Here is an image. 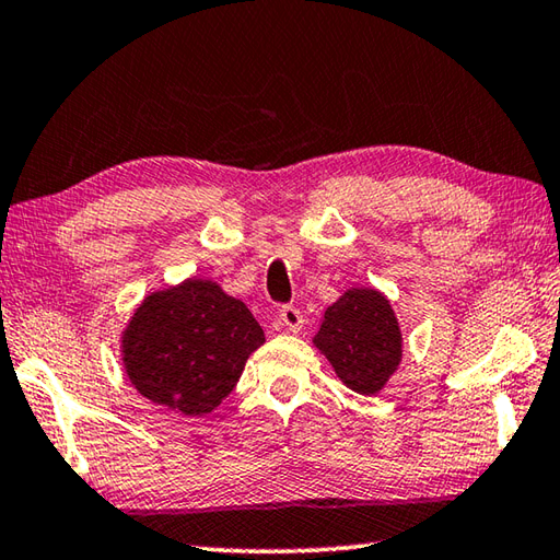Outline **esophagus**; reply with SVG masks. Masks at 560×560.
Returning a JSON list of instances; mask_svg holds the SVG:
<instances>
[{"label":"esophagus","mask_w":560,"mask_h":560,"mask_svg":"<svg viewBox=\"0 0 560 560\" xmlns=\"http://www.w3.org/2000/svg\"><path fill=\"white\" fill-rule=\"evenodd\" d=\"M280 322H282L284 329L298 334L302 329V324H304V316L298 307H290V304H288V307L280 310Z\"/></svg>","instance_id":"34e87169"}]
</instances>
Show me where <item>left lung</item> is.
<instances>
[{
	"label": "left lung",
	"instance_id": "obj_1",
	"mask_svg": "<svg viewBox=\"0 0 560 560\" xmlns=\"http://www.w3.org/2000/svg\"><path fill=\"white\" fill-rule=\"evenodd\" d=\"M314 346L358 395L380 393L402 361V334L389 300L368 288L343 292L324 312Z\"/></svg>",
	"mask_w": 560,
	"mask_h": 560
}]
</instances>
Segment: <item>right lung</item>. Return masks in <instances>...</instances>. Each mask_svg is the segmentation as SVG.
<instances>
[{"label": "right lung", "instance_id": "add662e5", "mask_svg": "<svg viewBox=\"0 0 560 560\" xmlns=\"http://www.w3.org/2000/svg\"><path fill=\"white\" fill-rule=\"evenodd\" d=\"M266 341L241 300L212 280H185L149 294L121 336L131 385L185 417L209 415L236 387L248 355Z\"/></svg>", "mask_w": 560, "mask_h": 560}]
</instances>
